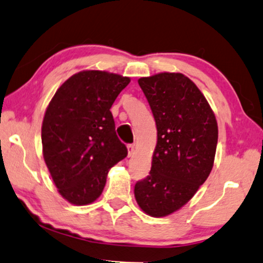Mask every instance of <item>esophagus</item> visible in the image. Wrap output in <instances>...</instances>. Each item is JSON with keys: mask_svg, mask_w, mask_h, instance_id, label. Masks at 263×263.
<instances>
[{"mask_svg": "<svg viewBox=\"0 0 263 263\" xmlns=\"http://www.w3.org/2000/svg\"><path fill=\"white\" fill-rule=\"evenodd\" d=\"M133 153H135V146L128 145L127 146V156L131 157L133 155Z\"/></svg>", "mask_w": 263, "mask_h": 263, "instance_id": "34e87169", "label": "esophagus"}]
</instances>
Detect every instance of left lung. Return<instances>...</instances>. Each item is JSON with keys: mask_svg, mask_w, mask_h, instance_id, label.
Listing matches in <instances>:
<instances>
[{"mask_svg": "<svg viewBox=\"0 0 263 263\" xmlns=\"http://www.w3.org/2000/svg\"><path fill=\"white\" fill-rule=\"evenodd\" d=\"M139 86L157 128L152 168L135 186L139 207L153 217L177 212L208 178L218 128L214 111L197 85L183 73L142 77Z\"/></svg>", "mask_w": 263, "mask_h": 263, "instance_id": "obj_1", "label": "left lung"}]
</instances>
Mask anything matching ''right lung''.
I'll list each match as a JSON object with an SVG mask.
<instances>
[{
	"instance_id": "add662e5",
	"label": "right lung",
	"mask_w": 263,
	"mask_h": 263,
	"mask_svg": "<svg viewBox=\"0 0 263 263\" xmlns=\"http://www.w3.org/2000/svg\"><path fill=\"white\" fill-rule=\"evenodd\" d=\"M130 80L107 71H80L60 86L46 109L42 154L59 193L70 203L94 202L109 169L127 155L110 108Z\"/></svg>"
}]
</instances>
